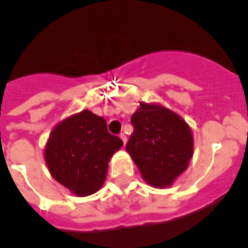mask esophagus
Listing matches in <instances>:
<instances>
[{"label":"esophagus","instance_id":"esophagus-1","mask_svg":"<svg viewBox=\"0 0 248 248\" xmlns=\"http://www.w3.org/2000/svg\"><path fill=\"white\" fill-rule=\"evenodd\" d=\"M120 138H121V140H122V142H124V144H126L127 137H126V135H124V132H122V133H120Z\"/></svg>","mask_w":248,"mask_h":248}]
</instances>
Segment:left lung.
<instances>
[{
  "instance_id": "8db88e82",
  "label": "left lung",
  "mask_w": 248,
  "mask_h": 248,
  "mask_svg": "<svg viewBox=\"0 0 248 248\" xmlns=\"http://www.w3.org/2000/svg\"><path fill=\"white\" fill-rule=\"evenodd\" d=\"M133 133L126 149L152 186L168 187L186 170L193 138L186 122L159 105L140 104L131 117Z\"/></svg>"
}]
</instances>
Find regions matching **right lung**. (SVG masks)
<instances>
[{
    "mask_svg": "<svg viewBox=\"0 0 248 248\" xmlns=\"http://www.w3.org/2000/svg\"><path fill=\"white\" fill-rule=\"evenodd\" d=\"M124 142L108 131L105 119L92 111L57 124L45 149L51 175L76 196H89L103 186L108 163Z\"/></svg>",
    "mask_w": 248,
    "mask_h": 248,
    "instance_id": "obj_1",
    "label": "right lung"
}]
</instances>
